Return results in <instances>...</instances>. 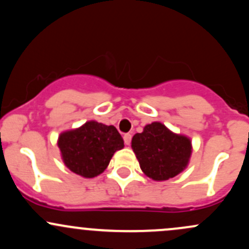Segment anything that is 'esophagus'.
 Listing matches in <instances>:
<instances>
[{
	"label": "esophagus",
	"instance_id": "esophagus-1",
	"mask_svg": "<svg viewBox=\"0 0 249 249\" xmlns=\"http://www.w3.org/2000/svg\"><path fill=\"white\" fill-rule=\"evenodd\" d=\"M131 138H132V135H131V133H125V135H124V142H125V144H126V145H130Z\"/></svg>",
	"mask_w": 249,
	"mask_h": 249
}]
</instances>
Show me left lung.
Masks as SVG:
<instances>
[{"label":"left lung","instance_id":"obj_1","mask_svg":"<svg viewBox=\"0 0 249 249\" xmlns=\"http://www.w3.org/2000/svg\"><path fill=\"white\" fill-rule=\"evenodd\" d=\"M142 171L154 181H166L187 168L191 141L171 132L165 125L154 122L136 133L131 142Z\"/></svg>","mask_w":249,"mask_h":249}]
</instances>
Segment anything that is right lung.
<instances>
[{"label": "right lung", "instance_id": "add662e5", "mask_svg": "<svg viewBox=\"0 0 249 249\" xmlns=\"http://www.w3.org/2000/svg\"><path fill=\"white\" fill-rule=\"evenodd\" d=\"M58 146L71 171L92 178L107 168L114 152L124 147V141L113 125L91 120L78 129L62 132Z\"/></svg>", "mask_w": 249, "mask_h": 249}]
</instances>
